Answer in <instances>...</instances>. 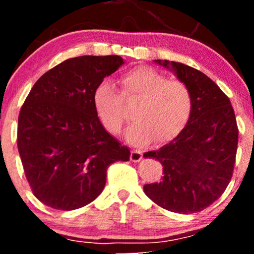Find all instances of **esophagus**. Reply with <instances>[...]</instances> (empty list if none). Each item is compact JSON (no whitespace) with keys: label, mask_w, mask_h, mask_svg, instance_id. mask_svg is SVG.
<instances>
[{"label":"esophagus","mask_w":254,"mask_h":254,"mask_svg":"<svg viewBox=\"0 0 254 254\" xmlns=\"http://www.w3.org/2000/svg\"><path fill=\"white\" fill-rule=\"evenodd\" d=\"M142 159V153L139 150H131L130 154V160L133 162H138L141 161Z\"/></svg>","instance_id":"esophagus-1"}]
</instances>
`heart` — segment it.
<instances>
[{
    "instance_id": "b5f03b06",
    "label": "heart",
    "mask_w": 254,
    "mask_h": 254,
    "mask_svg": "<svg viewBox=\"0 0 254 254\" xmlns=\"http://www.w3.org/2000/svg\"><path fill=\"white\" fill-rule=\"evenodd\" d=\"M121 94L109 81H103L93 92V106L104 127L119 133L125 122L124 103L137 101L133 122L125 136L132 144L143 147L154 138L157 143L172 141L190 121L193 95L190 87L149 66H136L119 78Z\"/></svg>"
}]
</instances>
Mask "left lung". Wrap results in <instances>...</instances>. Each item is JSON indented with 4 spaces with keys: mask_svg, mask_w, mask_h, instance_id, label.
I'll return each mask as SVG.
<instances>
[{
    "mask_svg": "<svg viewBox=\"0 0 254 254\" xmlns=\"http://www.w3.org/2000/svg\"><path fill=\"white\" fill-rule=\"evenodd\" d=\"M190 87L193 110L188 125L173 141L144 153L164 166L159 183L143 186L161 208L193 214L221 197L232 179L239 130L229 98L211 78L186 64L155 60Z\"/></svg>",
    "mask_w": 254,
    "mask_h": 254,
    "instance_id": "obj_1",
    "label": "left lung"
}]
</instances>
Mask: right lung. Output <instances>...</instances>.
<instances>
[{"instance_id":"right-lung-1","label":"right lung","mask_w":254,"mask_h":254,"mask_svg":"<svg viewBox=\"0 0 254 254\" xmlns=\"http://www.w3.org/2000/svg\"><path fill=\"white\" fill-rule=\"evenodd\" d=\"M124 61L80 56L46 71L32 87L17 121V149L33 194L58 210L82 208L106 184L107 167L129 161L93 106V92Z\"/></svg>"}]
</instances>
